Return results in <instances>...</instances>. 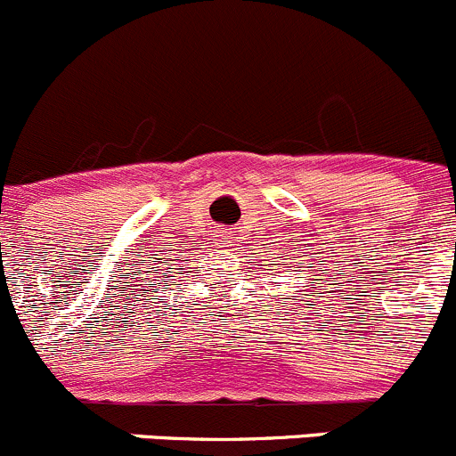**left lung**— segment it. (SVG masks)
I'll list each match as a JSON object with an SVG mask.
<instances>
[{"label": "left lung", "mask_w": 456, "mask_h": 456, "mask_svg": "<svg viewBox=\"0 0 456 456\" xmlns=\"http://www.w3.org/2000/svg\"><path fill=\"white\" fill-rule=\"evenodd\" d=\"M302 264H305V262H296V268H302ZM286 268H289V271H290V266H286ZM314 286H315V281H311V289H314Z\"/></svg>", "instance_id": "1"}]
</instances>
